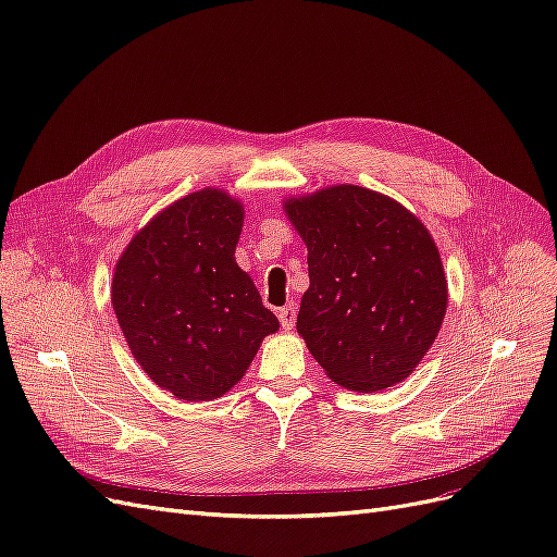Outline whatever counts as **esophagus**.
<instances>
[{
	"instance_id": "1",
	"label": "esophagus",
	"mask_w": 557,
	"mask_h": 557,
	"mask_svg": "<svg viewBox=\"0 0 557 557\" xmlns=\"http://www.w3.org/2000/svg\"><path fill=\"white\" fill-rule=\"evenodd\" d=\"M278 320H281L283 330L295 327V320H297V305H295V301H290V305H285L283 309H278Z\"/></svg>"
}]
</instances>
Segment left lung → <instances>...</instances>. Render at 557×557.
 <instances>
[{"instance_id":"1","label":"left lung","mask_w":557,"mask_h":557,"mask_svg":"<svg viewBox=\"0 0 557 557\" xmlns=\"http://www.w3.org/2000/svg\"><path fill=\"white\" fill-rule=\"evenodd\" d=\"M309 250L297 332L327 376L376 393L423 360L446 313V276L430 232L395 199L336 185L288 199Z\"/></svg>"}]
</instances>
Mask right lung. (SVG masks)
I'll return each instance as SVG.
<instances>
[{
	"label": "right lung",
	"instance_id": "right-lung-1",
	"mask_svg": "<svg viewBox=\"0 0 557 557\" xmlns=\"http://www.w3.org/2000/svg\"><path fill=\"white\" fill-rule=\"evenodd\" d=\"M242 223L239 201L205 188L156 215L117 260L111 301L132 356L178 399L227 393L278 330L234 262Z\"/></svg>",
	"mask_w": 557,
	"mask_h": 557
}]
</instances>
